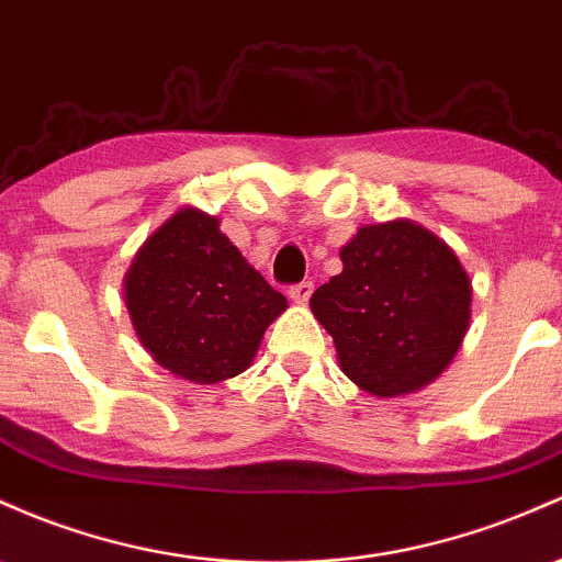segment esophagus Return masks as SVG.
Masks as SVG:
<instances>
[{
    "label": "esophagus",
    "mask_w": 562,
    "mask_h": 562,
    "mask_svg": "<svg viewBox=\"0 0 562 562\" xmlns=\"http://www.w3.org/2000/svg\"><path fill=\"white\" fill-rule=\"evenodd\" d=\"M312 291H314L312 282H310V280H304V282H299V285H293L291 291H288V295H291L293 304H306V301H310Z\"/></svg>",
    "instance_id": "1"
}]
</instances>
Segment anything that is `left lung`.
<instances>
[{
  "label": "left lung",
  "instance_id": "left-lung-1",
  "mask_svg": "<svg viewBox=\"0 0 562 562\" xmlns=\"http://www.w3.org/2000/svg\"><path fill=\"white\" fill-rule=\"evenodd\" d=\"M341 263V274L310 299L341 371L373 397L431 384L470 328L472 282L459 256L437 234L397 218L360 226Z\"/></svg>",
  "mask_w": 562,
  "mask_h": 562
}]
</instances>
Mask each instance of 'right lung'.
<instances>
[{
  "label": "right lung",
  "mask_w": 562,
  "mask_h": 562,
  "mask_svg": "<svg viewBox=\"0 0 562 562\" xmlns=\"http://www.w3.org/2000/svg\"><path fill=\"white\" fill-rule=\"evenodd\" d=\"M221 221L181 207L135 252L125 274L133 328L178 379L215 384L243 373L288 299L250 267Z\"/></svg>",
  "instance_id": "right-lung-1"
}]
</instances>
